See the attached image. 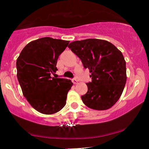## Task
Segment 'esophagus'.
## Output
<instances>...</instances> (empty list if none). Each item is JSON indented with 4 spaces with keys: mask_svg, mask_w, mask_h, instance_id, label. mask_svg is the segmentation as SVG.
<instances>
[{
    "mask_svg": "<svg viewBox=\"0 0 149 149\" xmlns=\"http://www.w3.org/2000/svg\"><path fill=\"white\" fill-rule=\"evenodd\" d=\"M72 83H74V85H76V84H77V83H78V81H77V79H72Z\"/></svg>",
    "mask_w": 149,
    "mask_h": 149,
    "instance_id": "obj_1",
    "label": "esophagus"
}]
</instances>
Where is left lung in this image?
Here are the masks:
<instances>
[{
  "label": "left lung",
  "mask_w": 149,
  "mask_h": 149,
  "mask_svg": "<svg viewBox=\"0 0 149 149\" xmlns=\"http://www.w3.org/2000/svg\"><path fill=\"white\" fill-rule=\"evenodd\" d=\"M91 73L87 93L81 96L87 107L97 111L111 108L121 97L127 74L121 52L107 40L88 38L72 42L68 46Z\"/></svg>",
  "instance_id": "obj_1"
}]
</instances>
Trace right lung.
<instances>
[{
	"mask_svg": "<svg viewBox=\"0 0 149 149\" xmlns=\"http://www.w3.org/2000/svg\"><path fill=\"white\" fill-rule=\"evenodd\" d=\"M68 40L43 37L26 45L17 59V77L24 96L40 113L52 115L66 104L73 83L70 79L54 78L58 57Z\"/></svg>",
	"mask_w": 149,
	"mask_h": 149,
	"instance_id": "add662e5",
	"label": "right lung"
}]
</instances>
